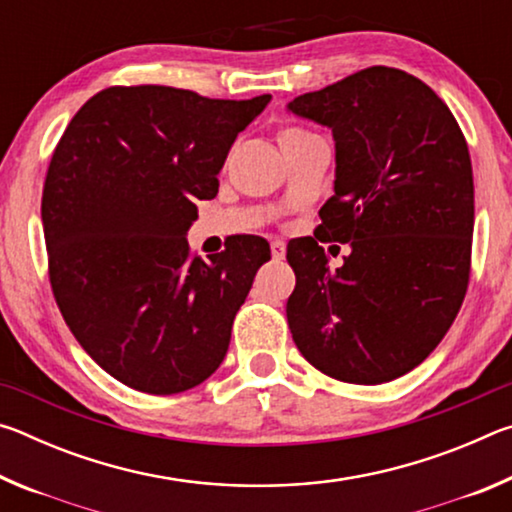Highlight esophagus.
Returning <instances> with one entry per match:
<instances>
[{
	"label": "esophagus",
	"mask_w": 512,
	"mask_h": 512,
	"mask_svg": "<svg viewBox=\"0 0 512 512\" xmlns=\"http://www.w3.org/2000/svg\"><path fill=\"white\" fill-rule=\"evenodd\" d=\"M271 253H273V259L275 262H280V259H284V255H287V244L280 239H273L271 241Z\"/></svg>",
	"instance_id": "obj_1"
}]
</instances>
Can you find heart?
Listing matches in <instances>:
<instances>
[{
    "instance_id": "b5f03b06",
    "label": "heart",
    "mask_w": 512,
    "mask_h": 512,
    "mask_svg": "<svg viewBox=\"0 0 512 512\" xmlns=\"http://www.w3.org/2000/svg\"><path fill=\"white\" fill-rule=\"evenodd\" d=\"M302 133H307V131H302V128H298V126H289V128H282V131H280V137H277V140H287V137L302 135Z\"/></svg>"
}]
</instances>
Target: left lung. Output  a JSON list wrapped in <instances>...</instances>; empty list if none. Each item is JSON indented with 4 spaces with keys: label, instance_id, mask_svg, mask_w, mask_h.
<instances>
[{
    "label": "left lung",
    "instance_id": "1",
    "mask_svg": "<svg viewBox=\"0 0 512 512\" xmlns=\"http://www.w3.org/2000/svg\"><path fill=\"white\" fill-rule=\"evenodd\" d=\"M289 110L332 128L336 142L334 196L314 237L287 246L293 341L329 377L384 384L420 366L463 305L474 230L467 142L427 83L384 65L300 94ZM334 240L351 246L339 269L322 248Z\"/></svg>",
    "mask_w": 512,
    "mask_h": 512
}]
</instances>
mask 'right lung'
<instances>
[{
  "mask_svg": "<svg viewBox=\"0 0 512 512\" xmlns=\"http://www.w3.org/2000/svg\"><path fill=\"white\" fill-rule=\"evenodd\" d=\"M268 101L112 85L83 103L51 155L42 189L51 291L81 348L135 391L173 395L210 377L271 259L255 235H237L210 262L185 239L196 201L219 192L232 142Z\"/></svg>",
  "mask_w": 512,
  "mask_h": 512,
  "instance_id": "obj_1",
  "label": "right lung"
}]
</instances>
